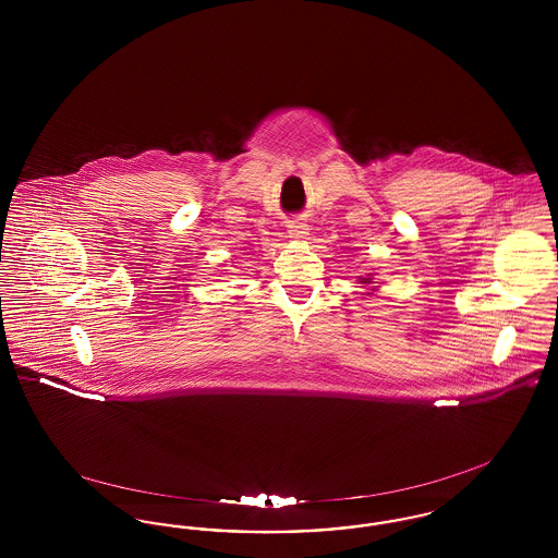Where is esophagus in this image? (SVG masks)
<instances>
[{"instance_id":"34e87169","label":"esophagus","mask_w":558,"mask_h":558,"mask_svg":"<svg viewBox=\"0 0 558 558\" xmlns=\"http://www.w3.org/2000/svg\"><path fill=\"white\" fill-rule=\"evenodd\" d=\"M289 234L294 240L310 239V226L305 221H301V219H294V221L289 223Z\"/></svg>"}]
</instances>
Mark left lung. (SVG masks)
Returning <instances> with one entry per match:
<instances>
[{
	"label": "left lung",
	"mask_w": 558,
	"mask_h": 558,
	"mask_svg": "<svg viewBox=\"0 0 558 558\" xmlns=\"http://www.w3.org/2000/svg\"><path fill=\"white\" fill-rule=\"evenodd\" d=\"M360 280V284H366V287H372L371 292H364V294H372V292H376L378 287H374L376 282H374V274H366V276H360L357 278Z\"/></svg>",
	"instance_id": "left-lung-1"
}]
</instances>
